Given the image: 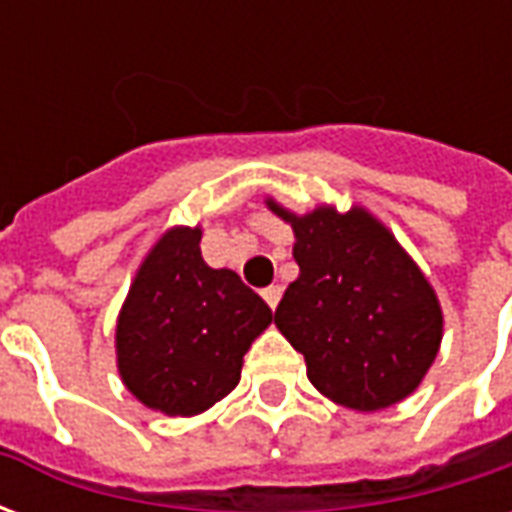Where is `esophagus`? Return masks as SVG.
<instances>
[{"label":"esophagus","mask_w":512,"mask_h":512,"mask_svg":"<svg viewBox=\"0 0 512 512\" xmlns=\"http://www.w3.org/2000/svg\"><path fill=\"white\" fill-rule=\"evenodd\" d=\"M263 299H266V304L271 310H277L279 299H282V288H279V285H268V288L263 290Z\"/></svg>","instance_id":"obj_1"}]
</instances>
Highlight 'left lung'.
Masks as SVG:
<instances>
[{
  "mask_svg": "<svg viewBox=\"0 0 512 512\" xmlns=\"http://www.w3.org/2000/svg\"><path fill=\"white\" fill-rule=\"evenodd\" d=\"M268 211L296 235L299 279L274 312L277 329L307 362L312 386L354 411L406 400L428 376L444 337L439 296L392 230L351 205Z\"/></svg>",
  "mask_w": 512,
  "mask_h": 512,
  "instance_id": "left-lung-1",
  "label": "left lung"
}]
</instances>
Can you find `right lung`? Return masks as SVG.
<instances>
[{"label":"right lung","instance_id":"1","mask_svg":"<svg viewBox=\"0 0 512 512\" xmlns=\"http://www.w3.org/2000/svg\"><path fill=\"white\" fill-rule=\"evenodd\" d=\"M202 227L175 224L136 268L115 326L117 373L145 408L194 417L233 392L271 310L200 252Z\"/></svg>","mask_w":512,"mask_h":512}]
</instances>
